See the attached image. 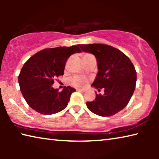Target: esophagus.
<instances>
[{"instance_id": "1", "label": "esophagus", "mask_w": 159, "mask_h": 159, "mask_svg": "<svg viewBox=\"0 0 159 159\" xmlns=\"http://www.w3.org/2000/svg\"><path fill=\"white\" fill-rule=\"evenodd\" d=\"M77 91H79V92H82V93H84L85 92V90H83V89H79V88H77L76 89Z\"/></svg>"}]
</instances>
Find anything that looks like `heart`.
Segmentation results:
<instances>
[{"instance_id": "heart-1", "label": "heart", "mask_w": 159, "mask_h": 159, "mask_svg": "<svg viewBox=\"0 0 159 159\" xmlns=\"http://www.w3.org/2000/svg\"><path fill=\"white\" fill-rule=\"evenodd\" d=\"M91 55H92L89 53H84L83 55V58H86ZM69 83L74 87L83 88L88 85V79L85 77L81 76H75L69 80Z\"/></svg>"}]
</instances>
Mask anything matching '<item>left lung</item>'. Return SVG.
Returning <instances> with one entry per match:
<instances>
[{
  "mask_svg": "<svg viewBox=\"0 0 159 159\" xmlns=\"http://www.w3.org/2000/svg\"><path fill=\"white\" fill-rule=\"evenodd\" d=\"M83 51L95 56L98 73L92 86L104 88V94H96L86 105L100 116H110L127 106L135 89L137 73L133 64L124 53L111 45L94 43L79 45Z\"/></svg>",
  "mask_w": 159,
  "mask_h": 159,
  "instance_id": "obj_1",
  "label": "left lung"
}]
</instances>
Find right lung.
Wrapping results in <instances>:
<instances>
[{
  "label": "right lung",
  "instance_id": "1",
  "mask_svg": "<svg viewBox=\"0 0 159 159\" xmlns=\"http://www.w3.org/2000/svg\"><path fill=\"white\" fill-rule=\"evenodd\" d=\"M79 45L71 47L45 48L26 61L19 75L20 90L29 107L44 115L62 111L68 105L70 97L76 91L64 86L62 91L52 88L55 78L64 75L68 58L80 52Z\"/></svg>",
  "mask_w": 159,
  "mask_h": 159
}]
</instances>
